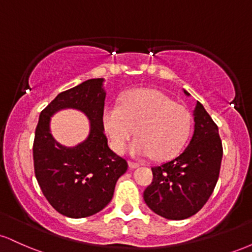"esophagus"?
<instances>
[{
  "mask_svg": "<svg viewBox=\"0 0 252 252\" xmlns=\"http://www.w3.org/2000/svg\"><path fill=\"white\" fill-rule=\"evenodd\" d=\"M129 167L130 168H137V167H140V163H137V162H132V161H129Z\"/></svg>",
  "mask_w": 252,
  "mask_h": 252,
  "instance_id": "1",
  "label": "esophagus"
}]
</instances>
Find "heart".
<instances>
[{
	"instance_id": "heart-1",
	"label": "heart",
	"mask_w": 252,
	"mask_h": 252,
	"mask_svg": "<svg viewBox=\"0 0 252 252\" xmlns=\"http://www.w3.org/2000/svg\"><path fill=\"white\" fill-rule=\"evenodd\" d=\"M102 122L110 146L118 154L126 150L129 140L138 136L130 147L135 156L155 160L174 158L186 146L192 131V114L186 106L175 104L158 90L129 91L120 105H108Z\"/></svg>"
}]
</instances>
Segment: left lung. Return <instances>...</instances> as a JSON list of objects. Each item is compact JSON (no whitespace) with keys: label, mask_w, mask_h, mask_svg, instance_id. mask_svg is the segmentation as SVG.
Masks as SVG:
<instances>
[{"label":"left lung","mask_w":252,"mask_h":252,"mask_svg":"<svg viewBox=\"0 0 252 252\" xmlns=\"http://www.w3.org/2000/svg\"><path fill=\"white\" fill-rule=\"evenodd\" d=\"M193 116L189 144L175 158L153 167V181L143 192L149 209L172 220L189 218L201 210L219 178L222 146L218 126L201 103L196 102Z\"/></svg>","instance_id":"obj_1"}]
</instances>
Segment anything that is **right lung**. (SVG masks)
Masks as SVG:
<instances>
[{
    "label": "right lung",
    "mask_w": 252,
    "mask_h": 252,
    "mask_svg": "<svg viewBox=\"0 0 252 252\" xmlns=\"http://www.w3.org/2000/svg\"><path fill=\"white\" fill-rule=\"evenodd\" d=\"M104 79H89L62 92L42 110L35 129L33 158L35 178L53 209L70 218H85L111 201L124 158L108 146L102 116ZM63 108L84 112L90 121L88 138L74 147L58 144L50 134V117Z\"/></svg>",
    "instance_id": "right-lung-1"
}]
</instances>
